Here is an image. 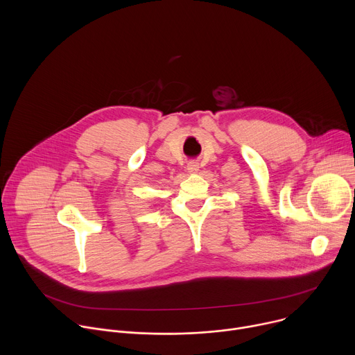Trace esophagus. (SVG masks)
I'll return each instance as SVG.
<instances>
[{"mask_svg": "<svg viewBox=\"0 0 355 355\" xmlns=\"http://www.w3.org/2000/svg\"><path fill=\"white\" fill-rule=\"evenodd\" d=\"M187 170H188V173L195 174V173H198V170H199V164H198L196 162H189L188 166H187Z\"/></svg>", "mask_w": 355, "mask_h": 355, "instance_id": "34e87169", "label": "esophagus"}]
</instances>
